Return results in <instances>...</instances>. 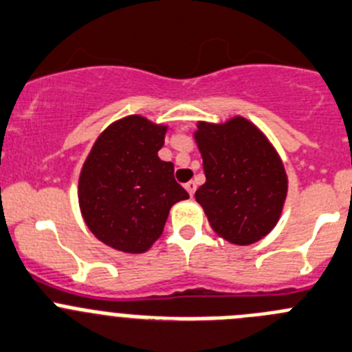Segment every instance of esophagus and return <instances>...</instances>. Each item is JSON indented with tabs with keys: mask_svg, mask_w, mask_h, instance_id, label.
<instances>
[{
	"mask_svg": "<svg viewBox=\"0 0 352 352\" xmlns=\"http://www.w3.org/2000/svg\"><path fill=\"white\" fill-rule=\"evenodd\" d=\"M185 188H186V192L190 193V197H193V193H195V190H197V183L195 182H188L185 185Z\"/></svg>",
	"mask_w": 352,
	"mask_h": 352,
	"instance_id": "obj_1",
	"label": "esophagus"
}]
</instances>
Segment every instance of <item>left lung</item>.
<instances>
[{"label":"left lung","mask_w":352,"mask_h":352,"mask_svg":"<svg viewBox=\"0 0 352 352\" xmlns=\"http://www.w3.org/2000/svg\"><path fill=\"white\" fill-rule=\"evenodd\" d=\"M195 140L206 183L195 192L210 228L236 245H250L278 223L287 197L282 159L243 117L199 122Z\"/></svg>","instance_id":"left-lung-1"}]
</instances>
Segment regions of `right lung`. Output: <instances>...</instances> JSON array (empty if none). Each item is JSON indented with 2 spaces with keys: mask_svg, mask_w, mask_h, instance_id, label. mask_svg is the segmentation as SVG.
<instances>
[{
  "mask_svg": "<svg viewBox=\"0 0 352 352\" xmlns=\"http://www.w3.org/2000/svg\"><path fill=\"white\" fill-rule=\"evenodd\" d=\"M166 129L142 116L124 117L98 136L82 166V217L96 239L120 252L148 250L170 207L188 199L174 179L173 162L157 155Z\"/></svg>",
  "mask_w": 352,
  "mask_h": 352,
  "instance_id": "add662e5",
  "label": "right lung"
}]
</instances>
